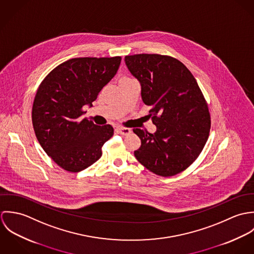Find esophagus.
I'll return each mask as SVG.
<instances>
[{"mask_svg":"<svg viewBox=\"0 0 254 254\" xmlns=\"http://www.w3.org/2000/svg\"><path fill=\"white\" fill-rule=\"evenodd\" d=\"M118 132L121 134V135H128L131 133V129L130 128H125V127H118L117 128Z\"/></svg>","mask_w":254,"mask_h":254,"instance_id":"obj_1","label":"esophagus"}]
</instances>
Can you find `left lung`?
I'll list each match as a JSON object with an SVG mask.
<instances>
[{
  "label": "left lung",
  "instance_id": "obj_1",
  "mask_svg": "<svg viewBox=\"0 0 254 254\" xmlns=\"http://www.w3.org/2000/svg\"><path fill=\"white\" fill-rule=\"evenodd\" d=\"M125 64L141 84L143 102L156 126L153 134L134 133L141 146L137 160L152 173L170 177L187 169L203 149L210 132L206 101L190 71L180 61L157 54L126 56Z\"/></svg>",
  "mask_w": 254,
  "mask_h": 254
}]
</instances>
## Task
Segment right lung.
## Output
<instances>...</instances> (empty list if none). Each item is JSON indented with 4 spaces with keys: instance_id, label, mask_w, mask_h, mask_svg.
I'll return each instance as SVG.
<instances>
[{
    "instance_id": "1",
    "label": "right lung",
    "mask_w": 254,
    "mask_h": 254,
    "mask_svg": "<svg viewBox=\"0 0 254 254\" xmlns=\"http://www.w3.org/2000/svg\"><path fill=\"white\" fill-rule=\"evenodd\" d=\"M121 57L76 58L58 65L40 84L32 108L37 140L63 169L79 172L102 156L113 136L111 125L98 126L80 116L117 72Z\"/></svg>"
}]
</instances>
